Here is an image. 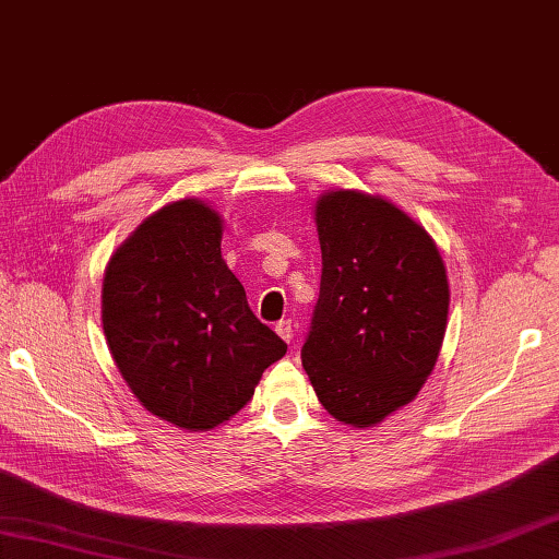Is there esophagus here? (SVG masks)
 <instances>
[{"label": "esophagus", "mask_w": 559, "mask_h": 559, "mask_svg": "<svg viewBox=\"0 0 559 559\" xmlns=\"http://www.w3.org/2000/svg\"><path fill=\"white\" fill-rule=\"evenodd\" d=\"M276 333L281 335V338H283L285 343H290V341H293V321H290V319H281V321L276 323Z\"/></svg>", "instance_id": "34e87169"}]
</instances>
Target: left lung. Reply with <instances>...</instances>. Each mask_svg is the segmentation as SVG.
<instances>
[{"instance_id": "left-lung-1", "label": "left lung", "mask_w": 559, "mask_h": 559, "mask_svg": "<svg viewBox=\"0 0 559 559\" xmlns=\"http://www.w3.org/2000/svg\"><path fill=\"white\" fill-rule=\"evenodd\" d=\"M314 216L323 269L302 367L331 417L376 426L436 367L450 307L443 257L379 194L331 190Z\"/></svg>"}]
</instances>
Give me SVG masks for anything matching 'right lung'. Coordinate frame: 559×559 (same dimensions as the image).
I'll use <instances>...</instances> for the list:
<instances>
[{
    "mask_svg": "<svg viewBox=\"0 0 559 559\" xmlns=\"http://www.w3.org/2000/svg\"><path fill=\"white\" fill-rule=\"evenodd\" d=\"M224 221L200 200L147 216L104 271L102 326L140 405L210 431L254 395L288 345L259 321L221 257Z\"/></svg>",
    "mask_w": 559,
    "mask_h": 559,
    "instance_id": "obj_1",
    "label": "right lung"
}]
</instances>
